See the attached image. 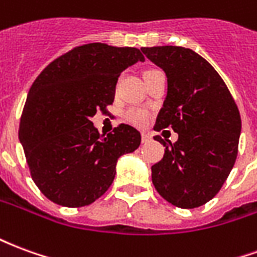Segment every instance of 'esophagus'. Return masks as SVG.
<instances>
[{
  "mask_svg": "<svg viewBox=\"0 0 257 257\" xmlns=\"http://www.w3.org/2000/svg\"><path fill=\"white\" fill-rule=\"evenodd\" d=\"M150 139H151L150 134H147V132H143V134H142V143H147Z\"/></svg>",
  "mask_w": 257,
  "mask_h": 257,
  "instance_id": "1",
  "label": "esophagus"
}]
</instances>
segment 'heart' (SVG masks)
Wrapping results in <instances>:
<instances>
[{
    "label": "heart",
    "mask_w": 257,
    "mask_h": 257,
    "mask_svg": "<svg viewBox=\"0 0 257 257\" xmlns=\"http://www.w3.org/2000/svg\"><path fill=\"white\" fill-rule=\"evenodd\" d=\"M154 71H157V70L146 71L145 77L150 75ZM123 118H125V121H128L129 123H132L135 126H145L150 119V112L145 110V108H140V107H129L128 110L123 112Z\"/></svg>",
    "instance_id": "heart-1"
}]
</instances>
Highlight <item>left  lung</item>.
<instances>
[{
	"mask_svg": "<svg viewBox=\"0 0 257 257\" xmlns=\"http://www.w3.org/2000/svg\"><path fill=\"white\" fill-rule=\"evenodd\" d=\"M168 77V95L154 131L171 128L178 142L151 167L156 190L169 204L193 209L219 193L235 164L241 117L224 81L202 56L183 47L142 48Z\"/></svg>",
	"mask_w": 257,
	"mask_h": 257,
	"instance_id": "left-lung-1",
	"label": "left lung"
}]
</instances>
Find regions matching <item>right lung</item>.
<instances>
[{
	"instance_id": "obj_1",
	"label": "right lung",
	"mask_w": 257,
	"mask_h": 257,
	"mask_svg": "<svg viewBox=\"0 0 257 257\" xmlns=\"http://www.w3.org/2000/svg\"><path fill=\"white\" fill-rule=\"evenodd\" d=\"M145 56L138 48L85 44L63 53L31 85L19 139L37 187L62 206L79 208L106 193L117 160L140 146V132L119 123L107 136L90 117L107 112L118 77Z\"/></svg>"
}]
</instances>
